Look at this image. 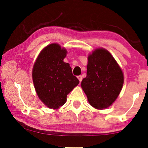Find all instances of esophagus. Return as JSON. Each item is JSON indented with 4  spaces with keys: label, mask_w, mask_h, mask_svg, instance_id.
Instances as JSON below:
<instances>
[{
    "label": "esophagus",
    "mask_w": 148,
    "mask_h": 148,
    "mask_svg": "<svg viewBox=\"0 0 148 148\" xmlns=\"http://www.w3.org/2000/svg\"><path fill=\"white\" fill-rule=\"evenodd\" d=\"M77 78H78L79 82H82V76H77Z\"/></svg>",
    "instance_id": "obj_1"
}]
</instances>
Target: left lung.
<instances>
[{"mask_svg": "<svg viewBox=\"0 0 148 148\" xmlns=\"http://www.w3.org/2000/svg\"><path fill=\"white\" fill-rule=\"evenodd\" d=\"M87 69L82 87L89 104L97 109L110 106L118 97L123 84L121 69L104 49H97L90 55Z\"/></svg>", "mask_w": 148, "mask_h": 148, "instance_id": "obj_1", "label": "left lung"}]
</instances>
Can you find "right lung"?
<instances>
[{
    "label": "right lung",
    "instance_id": "right-lung-1",
    "mask_svg": "<svg viewBox=\"0 0 148 148\" xmlns=\"http://www.w3.org/2000/svg\"><path fill=\"white\" fill-rule=\"evenodd\" d=\"M66 50L57 44L46 46L34 64L32 79L39 99L49 108L64 104L66 97L79 81L70 64L63 61Z\"/></svg>",
    "mask_w": 148,
    "mask_h": 148
}]
</instances>
